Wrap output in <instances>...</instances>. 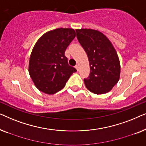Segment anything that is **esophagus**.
Returning a JSON list of instances; mask_svg holds the SVG:
<instances>
[{
	"label": "esophagus",
	"mask_w": 146,
	"mask_h": 146,
	"mask_svg": "<svg viewBox=\"0 0 146 146\" xmlns=\"http://www.w3.org/2000/svg\"><path fill=\"white\" fill-rule=\"evenodd\" d=\"M75 68H76V70H77V71H79V66L78 65H76L75 66Z\"/></svg>",
	"instance_id": "esophagus-1"
}]
</instances>
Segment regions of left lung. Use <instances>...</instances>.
<instances>
[{
    "mask_svg": "<svg viewBox=\"0 0 146 146\" xmlns=\"http://www.w3.org/2000/svg\"><path fill=\"white\" fill-rule=\"evenodd\" d=\"M77 39L88 58L90 72L84 79L86 87L96 94L108 92L116 84L120 75V64L113 45L100 32L77 29Z\"/></svg>",
    "mask_w": 146,
    "mask_h": 146,
    "instance_id": "1",
    "label": "left lung"
}]
</instances>
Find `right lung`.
Instances as JSON below:
<instances>
[{
    "instance_id": "1",
    "label": "right lung",
    "mask_w": 146,
    "mask_h": 146,
    "mask_svg": "<svg viewBox=\"0 0 146 146\" xmlns=\"http://www.w3.org/2000/svg\"><path fill=\"white\" fill-rule=\"evenodd\" d=\"M76 36L72 29H56L45 33L34 46L29 60V74L36 87L48 94L61 90L74 72L65 51Z\"/></svg>"
}]
</instances>
